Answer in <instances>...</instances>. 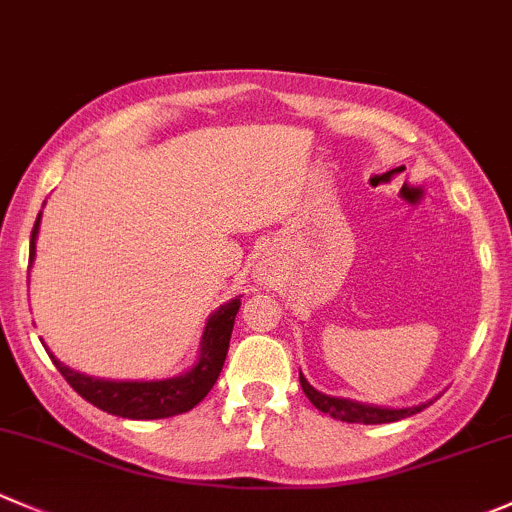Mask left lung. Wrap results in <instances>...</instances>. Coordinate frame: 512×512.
Wrapping results in <instances>:
<instances>
[{
    "label": "left lung",
    "instance_id": "left-lung-1",
    "mask_svg": "<svg viewBox=\"0 0 512 512\" xmlns=\"http://www.w3.org/2000/svg\"><path fill=\"white\" fill-rule=\"evenodd\" d=\"M299 383L304 395L309 397L311 405L316 410L331 414L333 419H341V422H355V424H387V422H400V419L412 417V414L422 412L424 407L432 405V400L422 402V405L414 407H402V410H392V407H375V405H363V402L346 400V397H331L319 392L316 387L309 385V380L299 373Z\"/></svg>",
    "mask_w": 512,
    "mask_h": 512
}]
</instances>
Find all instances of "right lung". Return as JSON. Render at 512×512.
I'll return each mask as SVG.
<instances>
[{
  "label": "right lung",
  "instance_id": "right-lung-1",
  "mask_svg": "<svg viewBox=\"0 0 512 512\" xmlns=\"http://www.w3.org/2000/svg\"><path fill=\"white\" fill-rule=\"evenodd\" d=\"M41 213L36 218L34 230H31V245H29V262L36 257V238H39ZM240 309V297L225 301L218 309L208 316V324L203 328L201 336V351L198 360L186 370V373L176 375V378L166 380H105L93 378V375L78 373L63 365L48 346L43 343L48 355H51L53 365L61 370L68 385L78 392L83 400L95 405L98 410L107 414H117L125 419H164L174 417V414L188 412L211 392V387L218 380L220 370H223L225 355H228L230 333H233L235 314Z\"/></svg>",
  "mask_w": 512,
  "mask_h": 512
}]
</instances>
